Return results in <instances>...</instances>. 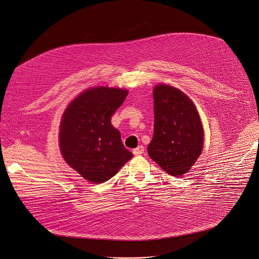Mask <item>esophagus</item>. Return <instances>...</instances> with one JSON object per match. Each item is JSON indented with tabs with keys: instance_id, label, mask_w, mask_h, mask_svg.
<instances>
[{
	"instance_id": "obj_1",
	"label": "esophagus",
	"mask_w": 259,
	"mask_h": 259,
	"mask_svg": "<svg viewBox=\"0 0 259 259\" xmlns=\"http://www.w3.org/2000/svg\"><path fill=\"white\" fill-rule=\"evenodd\" d=\"M144 147L141 145V146H139V147H137L136 149H134L133 150V153H134V155H141V154H143L144 153Z\"/></svg>"
}]
</instances>
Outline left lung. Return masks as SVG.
<instances>
[{
  "label": "left lung",
  "instance_id": "1",
  "mask_svg": "<svg viewBox=\"0 0 259 259\" xmlns=\"http://www.w3.org/2000/svg\"><path fill=\"white\" fill-rule=\"evenodd\" d=\"M153 98L154 135L148 154L165 172L181 177L202 152L204 134L199 114L191 99L170 85L155 87Z\"/></svg>",
  "mask_w": 259,
  "mask_h": 259
}]
</instances>
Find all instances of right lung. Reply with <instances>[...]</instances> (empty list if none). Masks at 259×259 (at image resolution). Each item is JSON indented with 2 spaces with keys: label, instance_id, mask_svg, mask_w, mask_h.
Instances as JSON below:
<instances>
[{
  "label": "right lung",
  "instance_id": "1",
  "mask_svg": "<svg viewBox=\"0 0 259 259\" xmlns=\"http://www.w3.org/2000/svg\"><path fill=\"white\" fill-rule=\"evenodd\" d=\"M126 90H87L66 108L60 124V149L65 161L85 180H110L133 154L122 144L111 116L122 105Z\"/></svg>",
  "mask_w": 259,
  "mask_h": 259
}]
</instances>
